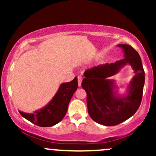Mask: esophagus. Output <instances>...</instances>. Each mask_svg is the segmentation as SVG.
<instances>
[{"label": "esophagus", "mask_w": 156, "mask_h": 156, "mask_svg": "<svg viewBox=\"0 0 156 156\" xmlns=\"http://www.w3.org/2000/svg\"><path fill=\"white\" fill-rule=\"evenodd\" d=\"M81 82H82V78L80 76L78 77V87H80L81 86Z\"/></svg>", "instance_id": "obj_1"}]
</instances>
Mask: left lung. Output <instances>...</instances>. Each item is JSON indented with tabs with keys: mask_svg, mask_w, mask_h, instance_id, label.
Segmentation results:
<instances>
[{
	"mask_svg": "<svg viewBox=\"0 0 156 156\" xmlns=\"http://www.w3.org/2000/svg\"><path fill=\"white\" fill-rule=\"evenodd\" d=\"M118 47L122 48L125 58L115 63L87 69L81 83L87 94L89 116L96 122L105 126L117 125L132 117L141 104L144 89V71L140 55L129 44H120ZM128 63L133 68L135 76L130 82L126 95L118 96L114 92V81L108 77L116 74Z\"/></svg>",
	"mask_w": 156,
	"mask_h": 156,
	"instance_id": "left-lung-1",
	"label": "left lung"
}]
</instances>
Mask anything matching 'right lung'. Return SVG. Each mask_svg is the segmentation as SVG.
<instances>
[{"instance_id": "1", "label": "right lung", "mask_w": 156, "mask_h": 156, "mask_svg": "<svg viewBox=\"0 0 156 156\" xmlns=\"http://www.w3.org/2000/svg\"><path fill=\"white\" fill-rule=\"evenodd\" d=\"M78 88V79L64 83L57 91L51 101L44 108L36 111L34 114L20 112L23 117L40 127H51L58 123L65 116L71 98Z\"/></svg>"}]
</instances>
